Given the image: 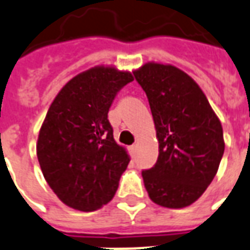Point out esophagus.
Returning a JSON list of instances; mask_svg holds the SVG:
<instances>
[{"label": "esophagus", "mask_w": 250, "mask_h": 250, "mask_svg": "<svg viewBox=\"0 0 250 250\" xmlns=\"http://www.w3.org/2000/svg\"><path fill=\"white\" fill-rule=\"evenodd\" d=\"M136 151H137V146L136 145L129 146V153H130V155H132V157H134V155H136Z\"/></svg>", "instance_id": "34e87169"}]
</instances>
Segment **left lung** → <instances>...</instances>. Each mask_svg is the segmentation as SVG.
I'll use <instances>...</instances> for the list:
<instances>
[{
    "label": "left lung",
    "instance_id": "8db88e82",
    "mask_svg": "<svg viewBox=\"0 0 250 250\" xmlns=\"http://www.w3.org/2000/svg\"><path fill=\"white\" fill-rule=\"evenodd\" d=\"M149 100L158 159L142 171L154 203L192 204L211 185L224 154L223 127L196 83L174 65L147 63L133 72Z\"/></svg>",
    "mask_w": 250,
    "mask_h": 250
}]
</instances>
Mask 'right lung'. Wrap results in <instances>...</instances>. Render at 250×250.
Returning a JSON list of instances; mask_svg holds the SVG:
<instances>
[{
    "instance_id": "add662e5",
    "label": "right lung",
    "mask_w": 250,
    "mask_h": 250,
    "mask_svg": "<svg viewBox=\"0 0 250 250\" xmlns=\"http://www.w3.org/2000/svg\"><path fill=\"white\" fill-rule=\"evenodd\" d=\"M130 72L95 67L71 79L43 121L37 155L43 176L68 207L95 211L112 200L129 165L116 144L108 112Z\"/></svg>"
}]
</instances>
